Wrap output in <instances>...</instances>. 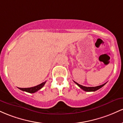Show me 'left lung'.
<instances>
[{"mask_svg":"<svg viewBox=\"0 0 123 123\" xmlns=\"http://www.w3.org/2000/svg\"><path fill=\"white\" fill-rule=\"evenodd\" d=\"M74 82H75V84H77V85H78V86L80 88H81L82 89H83L84 91H85L86 92H94V91H96L98 90L99 89H100V88H101L102 86H104L105 85V84H102V85H99V86H93V87H87V86H83V85H80V84H78L77 82H75V81H74Z\"/></svg>","mask_w":123,"mask_h":123,"instance_id":"obj_1","label":"left lung"}]
</instances>
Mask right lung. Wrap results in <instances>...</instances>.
I'll return each instance as SVG.
<instances>
[{
  "instance_id": "right-lung-1",
  "label": "right lung",
  "mask_w": 123,
  "mask_h": 123,
  "mask_svg": "<svg viewBox=\"0 0 123 123\" xmlns=\"http://www.w3.org/2000/svg\"><path fill=\"white\" fill-rule=\"evenodd\" d=\"M45 83H46V81L45 82H42L39 85H37V86H33V87H31V88H19V89L20 90L23 91L27 92H29V93H35V92H37L38 90L41 89L43 86H44Z\"/></svg>"
}]
</instances>
